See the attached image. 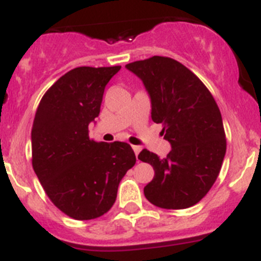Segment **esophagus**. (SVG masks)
<instances>
[{"label": "esophagus", "mask_w": 261, "mask_h": 261, "mask_svg": "<svg viewBox=\"0 0 261 261\" xmlns=\"http://www.w3.org/2000/svg\"><path fill=\"white\" fill-rule=\"evenodd\" d=\"M133 151H135L136 156H138V154L141 151V146H133Z\"/></svg>", "instance_id": "1"}]
</instances>
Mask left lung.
Listing matches in <instances>:
<instances>
[{"label":"left lung","mask_w":261,"mask_h":261,"mask_svg":"<svg viewBox=\"0 0 261 261\" xmlns=\"http://www.w3.org/2000/svg\"><path fill=\"white\" fill-rule=\"evenodd\" d=\"M125 68L142 81L151 120L162 124V135L171 145L166 158L146 149L138 154L154 168L145 197L163 209L190 208L209 192L225 158L220 108L201 81L176 60L154 56Z\"/></svg>","instance_id":"obj_1"}]
</instances>
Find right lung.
I'll list each match as a JSON object with an SVG mask.
<instances>
[{
  "label": "right lung",
  "instance_id": "obj_1",
  "mask_svg": "<svg viewBox=\"0 0 261 261\" xmlns=\"http://www.w3.org/2000/svg\"><path fill=\"white\" fill-rule=\"evenodd\" d=\"M121 66H80L55 82L41 98L31 130L32 167L50 201L74 218L107 213L120 180L136 163L126 142L90 140L106 85Z\"/></svg>",
  "mask_w": 261,
  "mask_h": 261
}]
</instances>
